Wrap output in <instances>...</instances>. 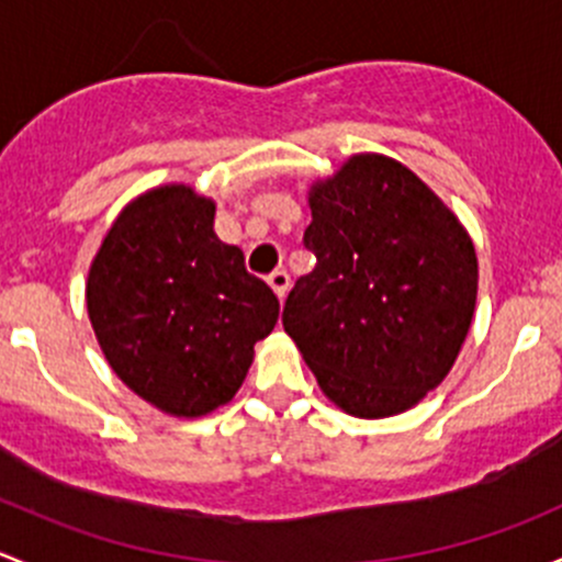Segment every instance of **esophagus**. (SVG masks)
<instances>
[{"instance_id":"esophagus-1","label":"esophagus","mask_w":562,"mask_h":562,"mask_svg":"<svg viewBox=\"0 0 562 562\" xmlns=\"http://www.w3.org/2000/svg\"><path fill=\"white\" fill-rule=\"evenodd\" d=\"M268 283H270V289L279 294V300L286 297V292H289V273H286V270H273V273L268 276Z\"/></svg>"}]
</instances>
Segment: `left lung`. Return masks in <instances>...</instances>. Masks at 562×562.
<instances>
[{
    "instance_id": "8db88e82",
    "label": "left lung",
    "mask_w": 562,
    "mask_h": 562,
    "mask_svg": "<svg viewBox=\"0 0 562 562\" xmlns=\"http://www.w3.org/2000/svg\"><path fill=\"white\" fill-rule=\"evenodd\" d=\"M316 268L283 329L322 392L360 419L408 411L452 370L476 308L471 235L401 161L355 154L308 192Z\"/></svg>"
}]
</instances>
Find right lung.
I'll list each match as a JSON object with an SVG mask.
<instances>
[{
  "label": "right lung",
  "instance_id": "1",
  "mask_svg": "<svg viewBox=\"0 0 562 562\" xmlns=\"http://www.w3.org/2000/svg\"><path fill=\"white\" fill-rule=\"evenodd\" d=\"M216 202L187 183L132 200L86 281V308L113 373L172 416L211 414L240 390L254 344L279 322L273 289L213 233Z\"/></svg>",
  "mask_w": 562,
  "mask_h": 562
}]
</instances>
